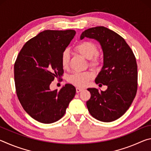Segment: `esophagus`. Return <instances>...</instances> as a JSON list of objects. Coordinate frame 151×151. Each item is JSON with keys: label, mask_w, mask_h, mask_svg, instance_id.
Listing matches in <instances>:
<instances>
[{"label": "esophagus", "mask_w": 151, "mask_h": 151, "mask_svg": "<svg viewBox=\"0 0 151 151\" xmlns=\"http://www.w3.org/2000/svg\"><path fill=\"white\" fill-rule=\"evenodd\" d=\"M83 91V88H78V87H76V93H80V92Z\"/></svg>", "instance_id": "34e87169"}]
</instances>
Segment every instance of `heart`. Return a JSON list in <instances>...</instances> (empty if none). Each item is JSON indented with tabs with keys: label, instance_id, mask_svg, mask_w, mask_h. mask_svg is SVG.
Segmentation results:
<instances>
[{
	"label": "heart",
	"instance_id": "b5f03b06",
	"mask_svg": "<svg viewBox=\"0 0 151 151\" xmlns=\"http://www.w3.org/2000/svg\"><path fill=\"white\" fill-rule=\"evenodd\" d=\"M75 50L79 54L89 60V64L92 66H97L100 65L102 60L101 53L98 51V48L95 43L90 40H85L79 42L75 47ZM70 51L65 49L61 54L60 63L63 68H67L70 62ZM93 74L89 71L75 72L68 76L67 81L70 83L78 87H85L88 85Z\"/></svg>",
	"mask_w": 151,
	"mask_h": 151
}]
</instances>
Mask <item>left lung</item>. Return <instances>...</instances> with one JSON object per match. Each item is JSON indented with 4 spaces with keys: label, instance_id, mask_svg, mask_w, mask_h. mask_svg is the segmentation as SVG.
I'll return each mask as SVG.
<instances>
[{
    "label": "left lung",
    "instance_id": "1",
    "mask_svg": "<svg viewBox=\"0 0 151 151\" xmlns=\"http://www.w3.org/2000/svg\"><path fill=\"white\" fill-rule=\"evenodd\" d=\"M94 39L100 42L104 65L95 78L96 84L107 86L105 91L89 88L91 96L86 102L89 112L103 122L118 119L131 105L137 91L138 73L136 58L124 39L104 27L85 30L81 39Z\"/></svg>",
    "mask_w": 151,
    "mask_h": 151
}]
</instances>
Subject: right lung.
<instances>
[{"label": "right lung", "mask_w": 151, "mask_h": 151, "mask_svg": "<svg viewBox=\"0 0 151 151\" xmlns=\"http://www.w3.org/2000/svg\"><path fill=\"white\" fill-rule=\"evenodd\" d=\"M74 30H46L25 43L14 66L15 88L25 111L36 121L50 124L65 114L76 88L66 84L58 91L50 85L64 70L61 54L75 35Z\"/></svg>", "instance_id": "add662e5"}]
</instances>
